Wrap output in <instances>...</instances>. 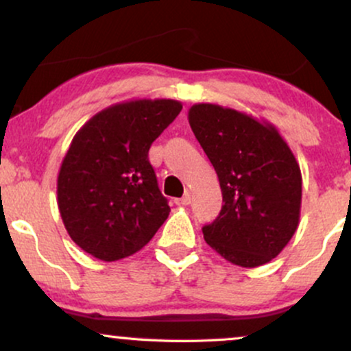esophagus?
Masks as SVG:
<instances>
[{"mask_svg":"<svg viewBox=\"0 0 351 351\" xmlns=\"http://www.w3.org/2000/svg\"><path fill=\"white\" fill-rule=\"evenodd\" d=\"M175 203L178 204V206H188V204L191 203V195H189V193H184L183 198L175 199Z\"/></svg>","mask_w":351,"mask_h":351,"instance_id":"34e87169","label":"esophagus"}]
</instances>
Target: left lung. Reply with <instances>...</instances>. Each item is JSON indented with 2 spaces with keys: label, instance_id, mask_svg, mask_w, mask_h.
I'll use <instances>...</instances> for the list:
<instances>
[{
  "label": "left lung",
  "instance_id": "1",
  "mask_svg": "<svg viewBox=\"0 0 351 351\" xmlns=\"http://www.w3.org/2000/svg\"><path fill=\"white\" fill-rule=\"evenodd\" d=\"M188 120L223 193L204 241L241 267L271 263L300 219L302 175L292 150L272 123L234 108L195 104Z\"/></svg>",
  "mask_w": 351,
  "mask_h": 351
}]
</instances>
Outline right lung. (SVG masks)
I'll return each mask as SVG.
<instances>
[{
	"instance_id": "obj_1",
	"label": "right lung",
	"mask_w": 351,
	"mask_h": 351,
	"mask_svg": "<svg viewBox=\"0 0 351 351\" xmlns=\"http://www.w3.org/2000/svg\"><path fill=\"white\" fill-rule=\"evenodd\" d=\"M181 108L171 99L115 104L72 138L58 176V206L71 239L95 259L132 256L167 221L170 206L148 150Z\"/></svg>"
}]
</instances>
